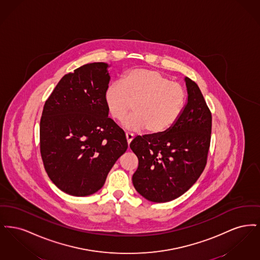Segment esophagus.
Returning <instances> with one entry per match:
<instances>
[{"label":"esophagus","instance_id":"obj_1","mask_svg":"<svg viewBox=\"0 0 260 260\" xmlns=\"http://www.w3.org/2000/svg\"><path fill=\"white\" fill-rule=\"evenodd\" d=\"M125 138H126V142H127V144L129 145L131 144V142L133 141V139H134V135L133 134H129V133H126L125 134Z\"/></svg>","mask_w":260,"mask_h":260}]
</instances>
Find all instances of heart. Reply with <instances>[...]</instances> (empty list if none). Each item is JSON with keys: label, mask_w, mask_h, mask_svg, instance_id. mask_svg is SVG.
I'll use <instances>...</instances> for the list:
<instances>
[{"label": "heart", "mask_w": 260, "mask_h": 260, "mask_svg": "<svg viewBox=\"0 0 260 260\" xmlns=\"http://www.w3.org/2000/svg\"><path fill=\"white\" fill-rule=\"evenodd\" d=\"M104 101L117 121L123 120L133 108L135 113L123 123L126 129L146 128L150 135H161L178 120L185 104V91L159 71L135 69L124 75L122 84L114 82L106 87Z\"/></svg>", "instance_id": "heart-1"}]
</instances>
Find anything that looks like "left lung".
Returning <instances> with one entry per match:
<instances>
[{
  "instance_id": "8db88e82",
  "label": "left lung",
  "mask_w": 260,
  "mask_h": 260,
  "mask_svg": "<svg viewBox=\"0 0 260 260\" xmlns=\"http://www.w3.org/2000/svg\"><path fill=\"white\" fill-rule=\"evenodd\" d=\"M187 101L178 120L161 135L136 136L129 147L138 158L136 191L154 203L178 198L203 173L209 153L211 114L199 88L184 78Z\"/></svg>"
}]
</instances>
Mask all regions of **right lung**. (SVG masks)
Masks as SVG:
<instances>
[{
	"mask_svg": "<svg viewBox=\"0 0 260 260\" xmlns=\"http://www.w3.org/2000/svg\"><path fill=\"white\" fill-rule=\"evenodd\" d=\"M109 66L88 63L63 76L42 113L40 148L45 170L55 185L72 196L98 192L127 149L124 131L108 118L104 101Z\"/></svg>",
	"mask_w": 260,
	"mask_h": 260,
	"instance_id": "obj_1",
	"label": "right lung"
}]
</instances>
